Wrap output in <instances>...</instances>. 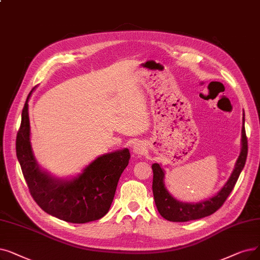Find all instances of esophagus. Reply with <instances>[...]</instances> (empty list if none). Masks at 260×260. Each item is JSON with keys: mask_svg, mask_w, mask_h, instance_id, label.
I'll list each match as a JSON object with an SVG mask.
<instances>
[{"mask_svg": "<svg viewBox=\"0 0 260 260\" xmlns=\"http://www.w3.org/2000/svg\"><path fill=\"white\" fill-rule=\"evenodd\" d=\"M145 151H146L145 144L142 143V142H140V141H139V142H136V143H135V144L133 145V153H134L135 155L141 156V155L144 154Z\"/></svg>", "mask_w": 260, "mask_h": 260, "instance_id": "34e87169", "label": "esophagus"}]
</instances>
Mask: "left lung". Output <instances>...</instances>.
Returning a JSON list of instances; mask_svg holds the SVG:
<instances>
[{"mask_svg":"<svg viewBox=\"0 0 260 260\" xmlns=\"http://www.w3.org/2000/svg\"><path fill=\"white\" fill-rule=\"evenodd\" d=\"M247 156V139L244 128V116L243 126L241 129V151L235 164L234 170L228 179V182L218 191V192L197 203L182 202L171 196L165 186V171L159 164H153V194L154 201L158 212L161 217L172 222H187L191 220H198L210 216L216 212L228 199L232 190L234 189L238 177L243 170Z\"/></svg>","mask_w":260,"mask_h":260,"instance_id":"8db88e82","label":"left lung"}]
</instances>
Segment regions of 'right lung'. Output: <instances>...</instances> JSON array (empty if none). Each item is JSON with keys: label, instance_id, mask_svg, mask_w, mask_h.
I'll return each mask as SVG.
<instances>
[{"label": "right lung", "instance_id": "1", "mask_svg": "<svg viewBox=\"0 0 260 260\" xmlns=\"http://www.w3.org/2000/svg\"><path fill=\"white\" fill-rule=\"evenodd\" d=\"M29 92L22 110L16 152L29 192L42 210L70 223H87L103 218L114 200L118 182L128 165V149L96 157L81 173L59 178L41 169L30 143L28 117Z\"/></svg>", "mask_w": 260, "mask_h": 260}]
</instances>
